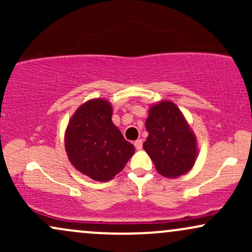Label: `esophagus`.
Returning a JSON list of instances; mask_svg holds the SVG:
<instances>
[{"label": "esophagus", "mask_w": 252, "mask_h": 252, "mask_svg": "<svg viewBox=\"0 0 252 252\" xmlns=\"http://www.w3.org/2000/svg\"><path fill=\"white\" fill-rule=\"evenodd\" d=\"M142 144H143L142 140H136L135 142H134V146H135V148L137 149V150H141V149H142Z\"/></svg>", "instance_id": "1"}]
</instances>
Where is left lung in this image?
<instances>
[{
  "label": "left lung",
  "instance_id": "8db88e82",
  "mask_svg": "<svg viewBox=\"0 0 252 252\" xmlns=\"http://www.w3.org/2000/svg\"><path fill=\"white\" fill-rule=\"evenodd\" d=\"M146 129L143 149L161 175L176 178L190 170L196 158L195 136L174 103L164 100L153 105Z\"/></svg>",
  "mask_w": 252,
  "mask_h": 252
}]
</instances>
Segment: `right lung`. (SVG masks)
<instances>
[{
	"label": "right lung",
	"instance_id": "obj_1",
	"mask_svg": "<svg viewBox=\"0 0 252 252\" xmlns=\"http://www.w3.org/2000/svg\"><path fill=\"white\" fill-rule=\"evenodd\" d=\"M111 116V105L105 99L89 100L77 110L65 134L71 163L97 181L114 178L135 152L112 123Z\"/></svg>",
	"mask_w": 252,
	"mask_h": 252
}]
</instances>
